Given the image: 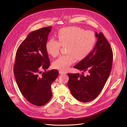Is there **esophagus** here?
I'll list each match as a JSON object with an SVG mask.
<instances>
[{
    "instance_id": "obj_1",
    "label": "esophagus",
    "mask_w": 127,
    "mask_h": 127,
    "mask_svg": "<svg viewBox=\"0 0 127 127\" xmlns=\"http://www.w3.org/2000/svg\"><path fill=\"white\" fill-rule=\"evenodd\" d=\"M59 73H60V74H64V73H65V72L60 70V71H59Z\"/></svg>"
}]
</instances>
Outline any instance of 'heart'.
<instances>
[{
  "label": "heart",
  "instance_id": "b5f03b06",
  "mask_svg": "<svg viewBox=\"0 0 127 127\" xmlns=\"http://www.w3.org/2000/svg\"><path fill=\"white\" fill-rule=\"evenodd\" d=\"M57 36L58 41L52 39L47 43L46 50L50 55L55 57L59 54L61 46H66L67 54L61 56L53 63L54 68L61 71L67 70L75 59L81 60L85 58L92 52L96 41L93 31L76 27L62 29Z\"/></svg>",
  "mask_w": 127,
  "mask_h": 127
}]
</instances>
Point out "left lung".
Listing matches in <instances>:
<instances>
[{
	"mask_svg": "<svg viewBox=\"0 0 127 127\" xmlns=\"http://www.w3.org/2000/svg\"><path fill=\"white\" fill-rule=\"evenodd\" d=\"M95 36L97 40L94 49L74 67L87 71L88 74L68 73V86L71 94L83 102H89L98 96L112 67L113 53L109 43L101 32H96Z\"/></svg>",
	"mask_w": 127,
	"mask_h": 127,
	"instance_id": "1",
	"label": "left lung"
}]
</instances>
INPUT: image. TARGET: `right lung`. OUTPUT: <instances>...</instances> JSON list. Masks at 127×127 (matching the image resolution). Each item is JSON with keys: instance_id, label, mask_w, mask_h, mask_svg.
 Returning a JSON list of instances; mask_svg holds the SVG:
<instances>
[{"instance_id": "add662e5", "label": "right lung", "mask_w": 127, "mask_h": 127, "mask_svg": "<svg viewBox=\"0 0 127 127\" xmlns=\"http://www.w3.org/2000/svg\"><path fill=\"white\" fill-rule=\"evenodd\" d=\"M51 28H43L29 33L16 51L13 68L22 94L31 103L39 106L51 98V85L59 75L56 69L46 71L50 65L46 43ZM42 69L45 71L43 73Z\"/></svg>"}]
</instances>
